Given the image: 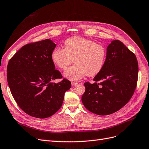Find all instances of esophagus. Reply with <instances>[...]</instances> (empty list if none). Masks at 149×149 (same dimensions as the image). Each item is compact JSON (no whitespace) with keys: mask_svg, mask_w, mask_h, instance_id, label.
<instances>
[{"mask_svg":"<svg viewBox=\"0 0 149 149\" xmlns=\"http://www.w3.org/2000/svg\"><path fill=\"white\" fill-rule=\"evenodd\" d=\"M78 84L77 82H75V81H72V86H73V87H74V86L77 85Z\"/></svg>","mask_w":149,"mask_h":149,"instance_id":"obj_1","label":"esophagus"}]
</instances>
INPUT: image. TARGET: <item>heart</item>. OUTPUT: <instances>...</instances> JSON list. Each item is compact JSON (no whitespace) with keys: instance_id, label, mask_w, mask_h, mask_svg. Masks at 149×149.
<instances>
[{"instance_id":"b5f03b06","label":"heart","mask_w":149,"mask_h":149,"mask_svg":"<svg viewBox=\"0 0 149 149\" xmlns=\"http://www.w3.org/2000/svg\"><path fill=\"white\" fill-rule=\"evenodd\" d=\"M65 48L56 47L52 51L51 58L54 63L62 70L64 76L71 80H77L87 74L93 76L103 68L107 59V49L102 45L81 37H72L64 42ZM74 59V60L73 59Z\"/></svg>"}]
</instances>
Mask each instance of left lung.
Wrapping results in <instances>:
<instances>
[{"instance_id": "1", "label": "left lung", "mask_w": 149, "mask_h": 149, "mask_svg": "<svg viewBox=\"0 0 149 149\" xmlns=\"http://www.w3.org/2000/svg\"><path fill=\"white\" fill-rule=\"evenodd\" d=\"M103 68L95 77L94 84L85 82L81 97L85 107L98 115H108L126 105L134 93L138 79L136 55L119 40L107 47Z\"/></svg>"}]
</instances>
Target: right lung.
I'll use <instances>...</instances> for the list:
<instances>
[{
    "label": "right lung",
    "instance_id": "obj_1",
    "mask_svg": "<svg viewBox=\"0 0 149 149\" xmlns=\"http://www.w3.org/2000/svg\"><path fill=\"white\" fill-rule=\"evenodd\" d=\"M56 45L46 39L23 46L9 60L7 69L8 84L18 107L31 116L46 118L61 107L71 82L63 79L51 54Z\"/></svg>",
    "mask_w": 149,
    "mask_h": 149
}]
</instances>
